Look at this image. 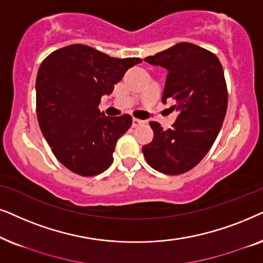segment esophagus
Returning <instances> with one entry per match:
<instances>
[{"label": "esophagus", "mask_w": 263, "mask_h": 263, "mask_svg": "<svg viewBox=\"0 0 263 263\" xmlns=\"http://www.w3.org/2000/svg\"><path fill=\"white\" fill-rule=\"evenodd\" d=\"M143 120H139V119H136V118H134L132 119V127H137V126H139V125H142L143 124Z\"/></svg>", "instance_id": "34e87169"}]
</instances>
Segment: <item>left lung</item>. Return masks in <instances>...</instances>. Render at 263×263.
Masks as SVG:
<instances>
[{
    "label": "left lung",
    "instance_id": "1",
    "mask_svg": "<svg viewBox=\"0 0 263 263\" xmlns=\"http://www.w3.org/2000/svg\"><path fill=\"white\" fill-rule=\"evenodd\" d=\"M144 61L167 69L161 100L176 101L173 109L178 117L168 129L150 122L154 138L142 148L143 155L161 173H185L207 155L225 119L227 87L222 66L213 52L185 42Z\"/></svg>",
    "mask_w": 263,
    "mask_h": 263
}]
</instances>
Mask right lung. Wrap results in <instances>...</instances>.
I'll return each instance as SVG.
<instances>
[{"label": "right lung", "instance_id": "add662e5", "mask_svg": "<svg viewBox=\"0 0 263 263\" xmlns=\"http://www.w3.org/2000/svg\"><path fill=\"white\" fill-rule=\"evenodd\" d=\"M141 62L73 44L51 52L41 64L36 79L38 122L52 154L69 171L91 177L113 162L118 139L132 118L106 117L99 104L126 71Z\"/></svg>", "mask_w": 263, "mask_h": 263}]
</instances>
